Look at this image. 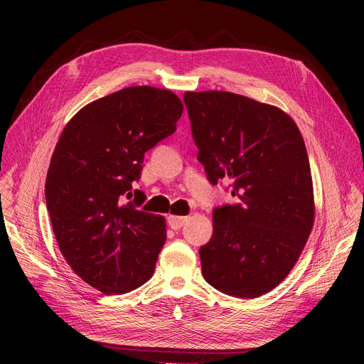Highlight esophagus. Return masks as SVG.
<instances>
[{
  "mask_svg": "<svg viewBox=\"0 0 364 364\" xmlns=\"http://www.w3.org/2000/svg\"><path fill=\"white\" fill-rule=\"evenodd\" d=\"M185 222H186V217H179V215H170V217H168V225H170L171 229H174V230L181 229Z\"/></svg>",
  "mask_w": 364,
  "mask_h": 364,
  "instance_id": "1",
  "label": "esophagus"
}]
</instances>
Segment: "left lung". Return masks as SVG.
<instances>
[{
	"instance_id": "8db88e82",
	"label": "left lung",
	"mask_w": 364,
	"mask_h": 364,
	"mask_svg": "<svg viewBox=\"0 0 364 364\" xmlns=\"http://www.w3.org/2000/svg\"><path fill=\"white\" fill-rule=\"evenodd\" d=\"M208 181H232L235 205L213 213L200 247L214 289L241 299L273 290L290 273L314 223L310 161L296 123L279 107L226 91L185 92Z\"/></svg>"
}]
</instances>
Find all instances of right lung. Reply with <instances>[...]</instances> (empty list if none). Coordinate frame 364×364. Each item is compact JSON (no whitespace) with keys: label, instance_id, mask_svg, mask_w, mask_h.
<instances>
[{"label":"right lung","instance_id":"add662e5","mask_svg":"<svg viewBox=\"0 0 364 364\" xmlns=\"http://www.w3.org/2000/svg\"><path fill=\"white\" fill-rule=\"evenodd\" d=\"M183 112L168 90L130 86L86 105L65 126L51 156L46 200L62 255L105 294L129 293L155 272L165 220L123 203L146 151L170 136Z\"/></svg>","mask_w":364,"mask_h":364}]
</instances>
